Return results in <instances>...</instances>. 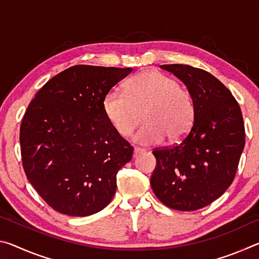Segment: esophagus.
<instances>
[{"instance_id":"1","label":"esophagus","mask_w":259,"mask_h":259,"mask_svg":"<svg viewBox=\"0 0 259 259\" xmlns=\"http://www.w3.org/2000/svg\"><path fill=\"white\" fill-rule=\"evenodd\" d=\"M145 152V150H143V148H139V147H135L134 148V157H136L139 154H142V153Z\"/></svg>"}]
</instances>
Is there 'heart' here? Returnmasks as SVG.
I'll use <instances>...</instances> for the list:
<instances>
[{"label":"heart","mask_w":259,"mask_h":259,"mask_svg":"<svg viewBox=\"0 0 259 259\" xmlns=\"http://www.w3.org/2000/svg\"><path fill=\"white\" fill-rule=\"evenodd\" d=\"M103 107L109 123L121 136H128L142 120L145 123L134 135L140 145H155L168 137L182 140L194 121L191 94L178 81L157 71L140 73L126 83L125 93L108 91Z\"/></svg>","instance_id":"1"}]
</instances>
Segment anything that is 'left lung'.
I'll return each instance as SVG.
<instances>
[{
  "label": "left lung",
  "instance_id": "left-lung-1",
  "mask_svg": "<svg viewBox=\"0 0 259 259\" xmlns=\"http://www.w3.org/2000/svg\"><path fill=\"white\" fill-rule=\"evenodd\" d=\"M187 87L194 103L192 129L178 145L153 151L152 190L166 207L193 211L218 199L233 182L244 147L238 102L211 74L188 65H162Z\"/></svg>",
  "mask_w": 259,
  "mask_h": 259
}]
</instances>
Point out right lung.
Listing matches in <instances>:
<instances>
[{
    "label": "right lung",
    "instance_id": "1",
    "mask_svg": "<svg viewBox=\"0 0 259 259\" xmlns=\"http://www.w3.org/2000/svg\"><path fill=\"white\" fill-rule=\"evenodd\" d=\"M133 68L76 65L43 85L20 126L29 183L56 211L84 217L103 210L134 148L105 115L103 102Z\"/></svg>",
    "mask_w": 259,
    "mask_h": 259
}]
</instances>
